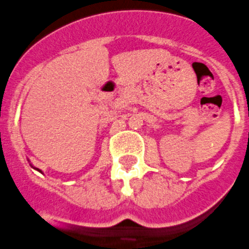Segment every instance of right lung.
I'll return each instance as SVG.
<instances>
[{
    "label": "right lung",
    "instance_id": "right-lung-1",
    "mask_svg": "<svg viewBox=\"0 0 249 249\" xmlns=\"http://www.w3.org/2000/svg\"><path fill=\"white\" fill-rule=\"evenodd\" d=\"M28 161H30V160H28ZM31 166H32V167H33V169H35V170H37V171H38V172H41V174H43V172H42V171H41V170H39V169H37V167H35V166H33L32 163H31Z\"/></svg>",
    "mask_w": 249,
    "mask_h": 249
}]
</instances>
